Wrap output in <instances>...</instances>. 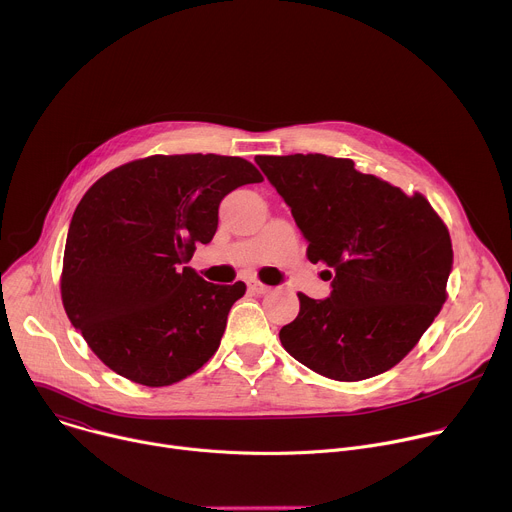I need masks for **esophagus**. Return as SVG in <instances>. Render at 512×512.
<instances>
[{"label": "esophagus", "mask_w": 512, "mask_h": 512, "mask_svg": "<svg viewBox=\"0 0 512 512\" xmlns=\"http://www.w3.org/2000/svg\"><path fill=\"white\" fill-rule=\"evenodd\" d=\"M247 287H249L251 293H257V295H263V293H267V291L271 289L269 285H265V283H261V281H257V279H249V281H247Z\"/></svg>", "instance_id": "esophagus-1"}]
</instances>
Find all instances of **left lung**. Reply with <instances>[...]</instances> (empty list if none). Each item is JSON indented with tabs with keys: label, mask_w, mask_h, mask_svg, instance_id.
<instances>
[{
	"label": "left lung",
	"mask_w": 512,
	"mask_h": 512,
	"mask_svg": "<svg viewBox=\"0 0 512 512\" xmlns=\"http://www.w3.org/2000/svg\"><path fill=\"white\" fill-rule=\"evenodd\" d=\"M323 263L327 299L299 297L281 346L309 370L337 382L388 372L420 342L440 313L452 269V241L424 195L325 154L257 156Z\"/></svg>",
	"instance_id": "obj_1"
}]
</instances>
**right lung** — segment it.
<instances>
[{
	"instance_id": "right-lung-1",
	"label": "right lung",
	"mask_w": 512,
	"mask_h": 512,
	"mask_svg": "<svg viewBox=\"0 0 512 512\" xmlns=\"http://www.w3.org/2000/svg\"><path fill=\"white\" fill-rule=\"evenodd\" d=\"M245 158L154 154L98 179L78 203L64 249L62 303L90 350L118 376L170 386L219 350L247 285H215L187 263L237 187L261 183Z\"/></svg>"
}]
</instances>
